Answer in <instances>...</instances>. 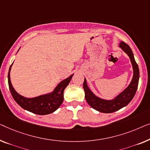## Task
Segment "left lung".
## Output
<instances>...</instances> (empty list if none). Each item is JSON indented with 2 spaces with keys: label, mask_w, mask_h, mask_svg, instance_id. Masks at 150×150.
Returning a JSON list of instances; mask_svg holds the SVG:
<instances>
[{
  "label": "left lung",
  "mask_w": 150,
  "mask_h": 150,
  "mask_svg": "<svg viewBox=\"0 0 150 150\" xmlns=\"http://www.w3.org/2000/svg\"><path fill=\"white\" fill-rule=\"evenodd\" d=\"M119 46L130 58L132 69H133L132 79L126 89H124L121 93H120L113 99L106 100V99L100 98L96 96L88 88L86 78L84 79L83 87L85 91L86 100L90 107L101 113H113L126 106L133 98L137 90L139 79V70L138 65L134 60L132 50L124 41L120 42Z\"/></svg>",
  "instance_id": "8db88e82"
}]
</instances>
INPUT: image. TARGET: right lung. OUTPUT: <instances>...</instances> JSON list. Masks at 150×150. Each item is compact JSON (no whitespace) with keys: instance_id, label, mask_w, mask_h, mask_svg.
Instances as JSON below:
<instances>
[{"instance_id":"add662e5","label":"right lung","mask_w":150,"mask_h":150,"mask_svg":"<svg viewBox=\"0 0 150 150\" xmlns=\"http://www.w3.org/2000/svg\"><path fill=\"white\" fill-rule=\"evenodd\" d=\"M12 64L8 73V83L13 98L21 107L38 115L50 114L59 108L64 100V90L71 81L73 74L60 81L52 92L34 98H26L18 94L13 87L10 79Z\"/></svg>"}]
</instances>
